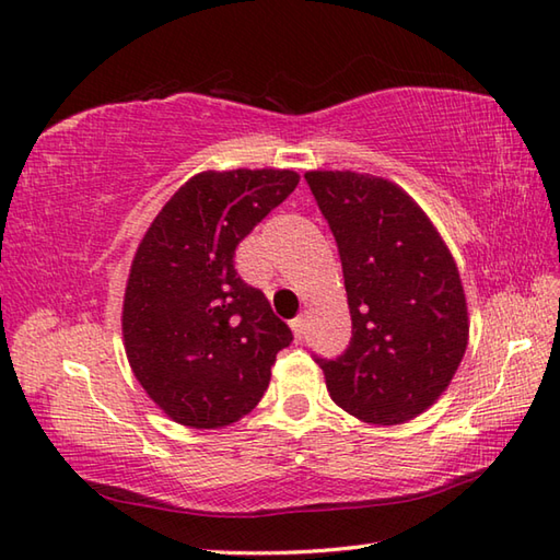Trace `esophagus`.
<instances>
[{
  "mask_svg": "<svg viewBox=\"0 0 560 560\" xmlns=\"http://www.w3.org/2000/svg\"><path fill=\"white\" fill-rule=\"evenodd\" d=\"M290 326H292V330H294V338H296V340H302V338H304V318H302V316L292 318V320H290Z\"/></svg>",
  "mask_w": 560,
  "mask_h": 560,
  "instance_id": "34e87169",
  "label": "esophagus"
}]
</instances>
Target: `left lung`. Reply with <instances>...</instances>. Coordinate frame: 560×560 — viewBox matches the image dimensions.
<instances>
[{
	"label": "left lung",
	"mask_w": 560,
	"mask_h": 560,
	"mask_svg": "<svg viewBox=\"0 0 560 560\" xmlns=\"http://www.w3.org/2000/svg\"><path fill=\"white\" fill-rule=\"evenodd\" d=\"M338 244L352 338L318 357L328 393L369 424H402L448 388L467 350V304L439 232L395 184L357 172H306Z\"/></svg>",
	"instance_id": "left-lung-1"
}]
</instances>
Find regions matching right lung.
<instances>
[{
    "label": "right lung",
    "mask_w": 560,
    "mask_h": 560,
    "mask_svg": "<svg viewBox=\"0 0 560 560\" xmlns=\"http://www.w3.org/2000/svg\"><path fill=\"white\" fill-rule=\"evenodd\" d=\"M290 170L203 172L160 210L133 256L121 330L143 390L184 427L218 429L264 397L292 330L234 268V248L288 198Z\"/></svg>",
    "instance_id": "obj_1"
}]
</instances>
